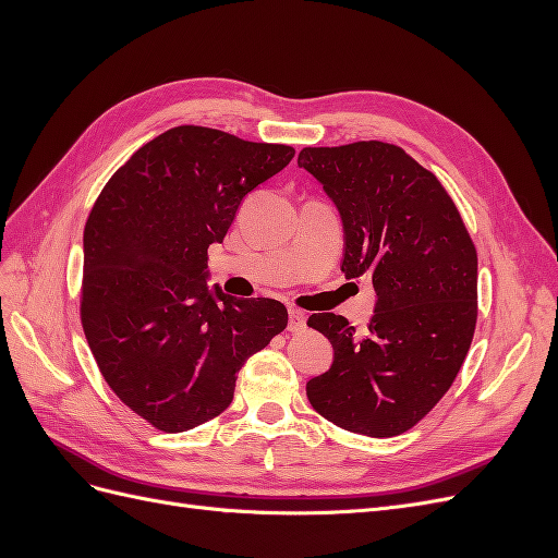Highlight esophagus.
<instances>
[{
	"instance_id": "1",
	"label": "esophagus",
	"mask_w": 558,
	"mask_h": 558,
	"mask_svg": "<svg viewBox=\"0 0 558 558\" xmlns=\"http://www.w3.org/2000/svg\"><path fill=\"white\" fill-rule=\"evenodd\" d=\"M307 326V318L300 310H289V330L291 332H302Z\"/></svg>"
}]
</instances>
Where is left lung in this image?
Returning <instances> with one entry per match:
<instances>
[{
    "mask_svg": "<svg viewBox=\"0 0 558 558\" xmlns=\"http://www.w3.org/2000/svg\"><path fill=\"white\" fill-rule=\"evenodd\" d=\"M298 165L342 214L344 277H365L377 293L363 330L340 314L310 316L335 356L307 381V398L344 430L400 435L440 402L468 356L477 326L475 242L440 179L396 144L305 146Z\"/></svg>",
    "mask_w": 558,
    "mask_h": 558,
    "instance_id": "left-lung-1",
    "label": "left lung"
}]
</instances>
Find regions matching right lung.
<instances>
[{
    "label": "right lung",
    "mask_w": 558,
    "mask_h": 558,
    "mask_svg": "<svg viewBox=\"0 0 558 558\" xmlns=\"http://www.w3.org/2000/svg\"><path fill=\"white\" fill-rule=\"evenodd\" d=\"M293 146L177 125L134 150L83 230L81 324L99 373L162 433L221 414L240 367L289 324L279 300L207 291V248Z\"/></svg>",
    "instance_id": "obj_1"
}]
</instances>
